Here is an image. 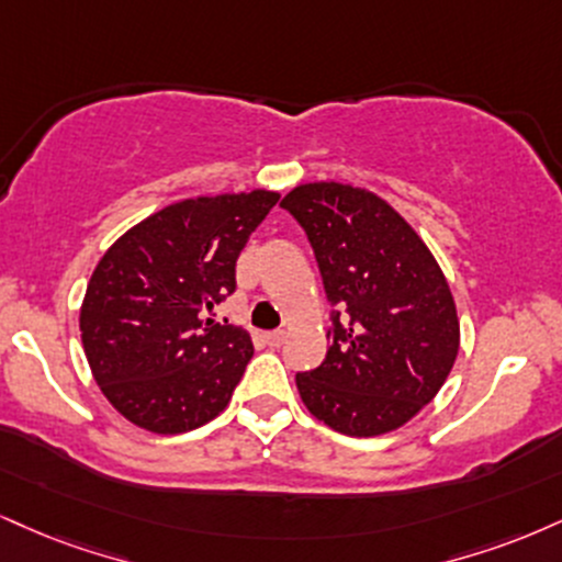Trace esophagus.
<instances>
[{
    "label": "esophagus",
    "instance_id": "1",
    "mask_svg": "<svg viewBox=\"0 0 562 562\" xmlns=\"http://www.w3.org/2000/svg\"><path fill=\"white\" fill-rule=\"evenodd\" d=\"M263 342H267L269 348H280L282 342H285V333H282V329H274V333H267V335H263Z\"/></svg>",
    "mask_w": 562,
    "mask_h": 562
}]
</instances>
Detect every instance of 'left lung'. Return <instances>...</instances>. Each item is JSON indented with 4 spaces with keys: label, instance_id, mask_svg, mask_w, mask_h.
I'll list each match as a JSON object with an SVG mask.
<instances>
[{
    "label": "left lung",
    "instance_id": "8db88e82",
    "mask_svg": "<svg viewBox=\"0 0 562 562\" xmlns=\"http://www.w3.org/2000/svg\"><path fill=\"white\" fill-rule=\"evenodd\" d=\"M282 209L306 229L333 311L322 367L295 374L311 416L348 437L411 422L461 346L456 301L416 229L367 188L306 182Z\"/></svg>",
    "mask_w": 562,
    "mask_h": 562
}]
</instances>
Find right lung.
<instances>
[{"label":"right lung","mask_w":562,"mask_h":562,"mask_svg":"<svg viewBox=\"0 0 562 562\" xmlns=\"http://www.w3.org/2000/svg\"><path fill=\"white\" fill-rule=\"evenodd\" d=\"M280 193L199 195L146 216L101 256L80 340L101 392L135 427L180 435L227 408L251 335L204 319L235 290V261Z\"/></svg>","instance_id":"obj_1"}]
</instances>
